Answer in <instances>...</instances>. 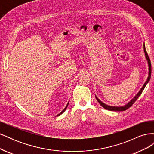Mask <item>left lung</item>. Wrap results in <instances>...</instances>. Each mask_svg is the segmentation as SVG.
I'll list each match as a JSON object with an SVG mask.
<instances>
[{"label": "left lung", "instance_id": "8db88e82", "mask_svg": "<svg viewBox=\"0 0 154 154\" xmlns=\"http://www.w3.org/2000/svg\"><path fill=\"white\" fill-rule=\"evenodd\" d=\"M143 48H144V54H145V57H146V59L147 60L148 62V76L147 78V80L145 82V83H144L143 86L142 87V88H141V90L139 91V92L137 93V94L135 96V97H134L133 99H132L131 100H130V101H129L128 103L127 104H126L124 106H109L108 105H106L104 103H103L101 101H100L97 97L95 96L97 100V101H98V103L101 105L102 107H103L104 109H106V110H111V111H124V110H127L128 108H130V106H131L134 103V102L136 101L137 100V99L139 97V96H140L142 92L143 91L144 87H145V86L146 85L147 83H148V82L150 81V78H151V72H152V67H151V62H150V58H149L148 57V55L146 53V48H145V45H144V43L143 44Z\"/></svg>", "mask_w": 154, "mask_h": 154}]
</instances>
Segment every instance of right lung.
Here are the masks:
<instances>
[{"mask_svg": "<svg viewBox=\"0 0 154 154\" xmlns=\"http://www.w3.org/2000/svg\"><path fill=\"white\" fill-rule=\"evenodd\" d=\"M69 101L68 102V103H67V105H66V107H65V109H63V110H62V111L61 112H60V113L59 114H58V115H57V116H60V114H62V113H63V112H65V110H66V109L67 108V106H68V105H69Z\"/></svg>", "mask_w": 154, "mask_h": 154, "instance_id": "add662e5", "label": "right lung"}]
</instances>
